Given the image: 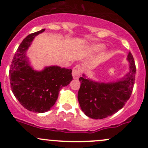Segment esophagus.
<instances>
[{
    "label": "esophagus",
    "instance_id": "1",
    "mask_svg": "<svg viewBox=\"0 0 148 148\" xmlns=\"http://www.w3.org/2000/svg\"><path fill=\"white\" fill-rule=\"evenodd\" d=\"M82 71V69L81 66H80V65H76L73 68V71H72L73 78L75 79H79V77L80 75H81Z\"/></svg>",
    "mask_w": 148,
    "mask_h": 148
}]
</instances>
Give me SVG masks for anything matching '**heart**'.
<instances>
[{"instance_id": "obj_1", "label": "heart", "mask_w": 148, "mask_h": 148, "mask_svg": "<svg viewBox=\"0 0 148 148\" xmlns=\"http://www.w3.org/2000/svg\"><path fill=\"white\" fill-rule=\"evenodd\" d=\"M103 49H104V45L102 44H95V45L90 46L89 50L92 52H97L102 51Z\"/></svg>"}]
</instances>
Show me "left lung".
<instances>
[{"label":"left lung","instance_id":"left-lung-1","mask_svg":"<svg viewBox=\"0 0 148 148\" xmlns=\"http://www.w3.org/2000/svg\"><path fill=\"white\" fill-rule=\"evenodd\" d=\"M130 71L123 78L117 82H96L83 77L78 92V100L82 110L90 118L104 119L122 109L131 96L135 80V61L129 52L127 58Z\"/></svg>","mask_w":148,"mask_h":148}]
</instances>
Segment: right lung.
<instances>
[{
    "mask_svg": "<svg viewBox=\"0 0 148 148\" xmlns=\"http://www.w3.org/2000/svg\"><path fill=\"white\" fill-rule=\"evenodd\" d=\"M44 31L29 34L23 40L9 71L10 87L14 96L24 108L38 113L49 111L54 105L60 89L72 80L71 69L50 66L42 71H36L30 66L26 51L35 36Z\"/></svg>",
    "mask_w": 148,
    "mask_h": 148,
    "instance_id": "1",
    "label": "right lung"
}]
</instances>
